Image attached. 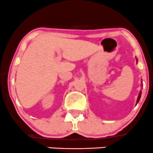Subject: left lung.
I'll return each mask as SVG.
<instances>
[{
	"mask_svg": "<svg viewBox=\"0 0 153 153\" xmlns=\"http://www.w3.org/2000/svg\"><path fill=\"white\" fill-rule=\"evenodd\" d=\"M141 94H142V91H140V93H139V97H138V99H137V103H138L139 101V100H140Z\"/></svg>",
	"mask_w": 153,
	"mask_h": 153,
	"instance_id": "8db88e82",
	"label": "left lung"
}]
</instances>
